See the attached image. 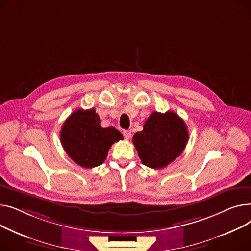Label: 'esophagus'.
<instances>
[{"mask_svg":"<svg viewBox=\"0 0 251 251\" xmlns=\"http://www.w3.org/2000/svg\"><path fill=\"white\" fill-rule=\"evenodd\" d=\"M124 136L126 140H129L131 138V131L130 130H124Z\"/></svg>","mask_w":251,"mask_h":251,"instance_id":"esophagus-1","label":"esophagus"}]
</instances>
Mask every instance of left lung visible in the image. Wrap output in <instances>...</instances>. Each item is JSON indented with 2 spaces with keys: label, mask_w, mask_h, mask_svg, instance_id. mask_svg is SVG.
I'll return each instance as SVG.
<instances>
[{
  "label": "left lung",
  "mask_w": 251,
  "mask_h": 251,
  "mask_svg": "<svg viewBox=\"0 0 251 251\" xmlns=\"http://www.w3.org/2000/svg\"><path fill=\"white\" fill-rule=\"evenodd\" d=\"M188 131L184 121L173 111L153 112L132 142L142 163L154 169L166 167L184 150Z\"/></svg>",
  "instance_id": "8db88e82"
}]
</instances>
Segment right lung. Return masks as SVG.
<instances>
[{"mask_svg": "<svg viewBox=\"0 0 251 251\" xmlns=\"http://www.w3.org/2000/svg\"><path fill=\"white\" fill-rule=\"evenodd\" d=\"M94 108L74 111L64 123L61 142L68 156L85 168L101 165L113 143L123 140L116 128L102 127Z\"/></svg>", "mask_w": 251, "mask_h": 251, "instance_id": "right-lung-1", "label": "right lung"}]
</instances>
